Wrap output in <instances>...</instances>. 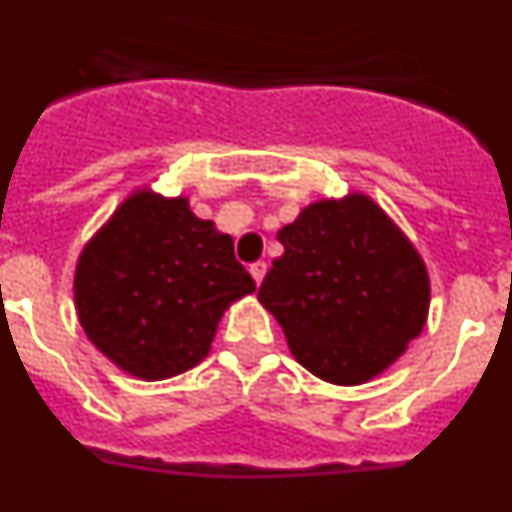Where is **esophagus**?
I'll return each instance as SVG.
<instances>
[{
    "instance_id": "34e87169",
    "label": "esophagus",
    "mask_w": 512,
    "mask_h": 512,
    "mask_svg": "<svg viewBox=\"0 0 512 512\" xmlns=\"http://www.w3.org/2000/svg\"><path fill=\"white\" fill-rule=\"evenodd\" d=\"M248 271H251L253 282H256V284L264 282V277H266V264H264V261H256V264H251V266H248Z\"/></svg>"
}]
</instances>
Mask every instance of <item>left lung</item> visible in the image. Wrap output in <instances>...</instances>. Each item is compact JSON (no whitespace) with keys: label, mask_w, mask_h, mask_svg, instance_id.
<instances>
[{"label":"left lung","mask_w":512,"mask_h":512,"mask_svg":"<svg viewBox=\"0 0 512 512\" xmlns=\"http://www.w3.org/2000/svg\"><path fill=\"white\" fill-rule=\"evenodd\" d=\"M259 302L289 351L333 384L377 377L420 336L431 282L400 228L364 194L320 200L279 230Z\"/></svg>","instance_id":"left-lung-1"}]
</instances>
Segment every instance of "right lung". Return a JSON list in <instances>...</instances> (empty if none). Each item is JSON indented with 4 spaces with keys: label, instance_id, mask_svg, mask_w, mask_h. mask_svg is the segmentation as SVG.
Wrapping results in <instances>:
<instances>
[{
    "label": "right lung",
    "instance_id": "1",
    "mask_svg": "<svg viewBox=\"0 0 512 512\" xmlns=\"http://www.w3.org/2000/svg\"><path fill=\"white\" fill-rule=\"evenodd\" d=\"M253 289L230 235L200 220L184 197L166 200L146 189L87 243L74 277L89 341L146 382L200 364L230 302Z\"/></svg>",
    "mask_w": 512,
    "mask_h": 512
}]
</instances>
